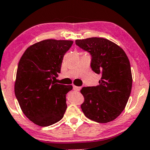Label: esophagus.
Returning <instances> with one entry per match:
<instances>
[{"label": "esophagus", "mask_w": 150, "mask_h": 150, "mask_svg": "<svg viewBox=\"0 0 150 150\" xmlns=\"http://www.w3.org/2000/svg\"><path fill=\"white\" fill-rule=\"evenodd\" d=\"M81 89V87H77V86L73 85V89L75 91H80Z\"/></svg>", "instance_id": "1"}]
</instances>
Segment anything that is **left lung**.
I'll return each instance as SVG.
<instances>
[{"label":"left lung","mask_w":150,"mask_h":150,"mask_svg":"<svg viewBox=\"0 0 150 150\" xmlns=\"http://www.w3.org/2000/svg\"><path fill=\"white\" fill-rule=\"evenodd\" d=\"M75 43L92 55L91 68L101 75L99 85L84 87L81 108L89 119L100 123L112 121L124 110L132 89L131 68L126 53L108 39L92 37Z\"/></svg>","instance_id":"left-lung-1"}]
</instances>
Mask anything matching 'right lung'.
<instances>
[{
	"label": "right lung",
	"instance_id": "obj_1",
	"mask_svg": "<svg viewBox=\"0 0 150 150\" xmlns=\"http://www.w3.org/2000/svg\"><path fill=\"white\" fill-rule=\"evenodd\" d=\"M73 44L70 40L41 41L29 46L19 61L15 94L22 112L36 125L49 126L64 116L65 96L73 86L56 83L54 80Z\"/></svg>",
	"mask_w": 150,
	"mask_h": 150
}]
</instances>
